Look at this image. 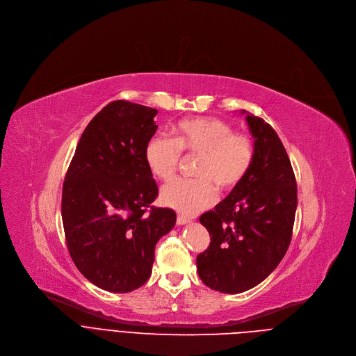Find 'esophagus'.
I'll list each match as a JSON object with an SVG mask.
<instances>
[{"instance_id": "obj_1", "label": "esophagus", "mask_w": 356, "mask_h": 356, "mask_svg": "<svg viewBox=\"0 0 356 356\" xmlns=\"http://www.w3.org/2000/svg\"><path fill=\"white\" fill-rule=\"evenodd\" d=\"M191 220L188 218V217H186V216H183V214H179L177 216V224L179 225H183V224H187V222H190Z\"/></svg>"}]
</instances>
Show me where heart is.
<instances>
[{
	"mask_svg": "<svg viewBox=\"0 0 356 356\" xmlns=\"http://www.w3.org/2000/svg\"><path fill=\"white\" fill-rule=\"evenodd\" d=\"M180 153L197 156L193 166L196 179L170 183L161 190L160 202L193 216L214 202V186L230 190L244 179L254 160V143L218 118H187L172 127V139L154 135L145 146L146 165L161 181L173 179Z\"/></svg>",
	"mask_w": 356,
	"mask_h": 356,
	"instance_id": "obj_1",
	"label": "heart"
}]
</instances>
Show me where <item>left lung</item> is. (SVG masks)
<instances>
[{
  "label": "left lung",
  "instance_id": "obj_1",
  "mask_svg": "<svg viewBox=\"0 0 356 356\" xmlns=\"http://www.w3.org/2000/svg\"><path fill=\"white\" fill-rule=\"evenodd\" d=\"M245 113L254 160L244 179L200 222L211 236L197 255V273L211 289L240 294L264 281L280 264L293 236L297 183L274 129Z\"/></svg>",
  "mask_w": 356,
  "mask_h": 356
}]
</instances>
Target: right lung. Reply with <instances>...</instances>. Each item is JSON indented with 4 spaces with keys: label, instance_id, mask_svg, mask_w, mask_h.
<instances>
[{
    "label": "right lung",
    "instance_id": "1",
    "mask_svg": "<svg viewBox=\"0 0 356 356\" xmlns=\"http://www.w3.org/2000/svg\"><path fill=\"white\" fill-rule=\"evenodd\" d=\"M157 111L115 101L83 131L62 188V222L76 268L111 293H131L152 274L154 245L176 224L157 209L145 160Z\"/></svg>",
    "mask_w": 356,
    "mask_h": 356
}]
</instances>
